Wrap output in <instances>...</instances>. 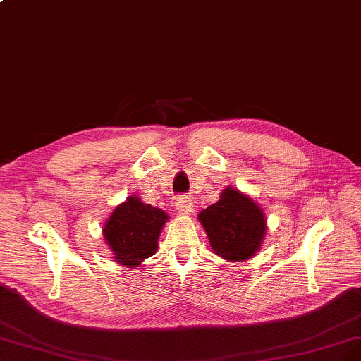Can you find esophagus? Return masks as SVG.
I'll use <instances>...</instances> for the list:
<instances>
[{"label": "esophagus", "instance_id": "obj_1", "mask_svg": "<svg viewBox=\"0 0 361 361\" xmlns=\"http://www.w3.org/2000/svg\"><path fill=\"white\" fill-rule=\"evenodd\" d=\"M176 210L179 214H190L192 212V200H190L188 197H180L176 202Z\"/></svg>", "mask_w": 361, "mask_h": 361}]
</instances>
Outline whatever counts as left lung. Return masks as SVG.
I'll list each match as a JSON object with an SVG mask.
<instances>
[{
    "label": "left lung",
    "instance_id": "left-lung-1",
    "mask_svg": "<svg viewBox=\"0 0 361 361\" xmlns=\"http://www.w3.org/2000/svg\"><path fill=\"white\" fill-rule=\"evenodd\" d=\"M198 219L215 254L230 261L251 258L266 234L263 210L233 188L224 190L219 202L202 210Z\"/></svg>",
    "mask_w": 361,
    "mask_h": 361
}]
</instances>
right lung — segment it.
<instances>
[{
  "mask_svg": "<svg viewBox=\"0 0 361 361\" xmlns=\"http://www.w3.org/2000/svg\"><path fill=\"white\" fill-rule=\"evenodd\" d=\"M167 219L166 212L142 203L139 197H128L119 204L103 228L106 243L118 263L137 267L145 258L154 255Z\"/></svg>",
  "mask_w": 361,
  "mask_h": 361,
  "instance_id": "1",
  "label": "right lung"
}]
</instances>
